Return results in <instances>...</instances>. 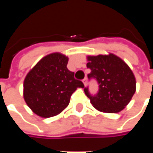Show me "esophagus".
Here are the masks:
<instances>
[{"mask_svg":"<svg viewBox=\"0 0 153 153\" xmlns=\"http://www.w3.org/2000/svg\"><path fill=\"white\" fill-rule=\"evenodd\" d=\"M83 84H84V85H86V84H87V78H84V79H83Z\"/></svg>","mask_w":153,"mask_h":153,"instance_id":"1","label":"esophagus"}]
</instances>
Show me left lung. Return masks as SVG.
<instances>
[{
	"label": "left lung",
	"mask_w": 153,
	"mask_h": 153,
	"mask_svg": "<svg viewBox=\"0 0 153 153\" xmlns=\"http://www.w3.org/2000/svg\"><path fill=\"white\" fill-rule=\"evenodd\" d=\"M87 67L91 70L88 78L98 83V92L92 95L88 87L84 93L93 107L102 112L117 113L130 102L136 90L134 74L125 61L114 54L88 56Z\"/></svg>",
	"instance_id": "8db88e82"
}]
</instances>
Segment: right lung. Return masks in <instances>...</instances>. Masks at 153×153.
Returning a JSON list of instances; mask_svg holds the SVG:
<instances>
[{"label":"right lung","instance_id":"right-lung-1","mask_svg":"<svg viewBox=\"0 0 153 153\" xmlns=\"http://www.w3.org/2000/svg\"><path fill=\"white\" fill-rule=\"evenodd\" d=\"M68 57L60 53L47 55L32 69L24 82V97L29 108L44 118L58 115L70 103L82 81L67 69Z\"/></svg>","mask_w":153,"mask_h":153}]
</instances>
